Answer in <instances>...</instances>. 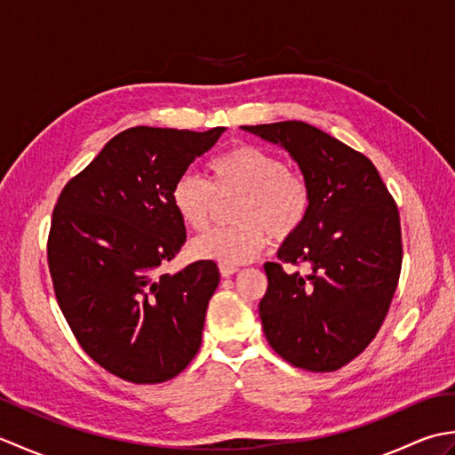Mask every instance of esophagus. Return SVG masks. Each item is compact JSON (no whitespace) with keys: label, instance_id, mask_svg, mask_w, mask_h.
Masks as SVG:
<instances>
[{"label":"esophagus","instance_id":"1","mask_svg":"<svg viewBox=\"0 0 455 455\" xmlns=\"http://www.w3.org/2000/svg\"><path fill=\"white\" fill-rule=\"evenodd\" d=\"M236 272H238L236 266H220V275L222 277H230V275H235Z\"/></svg>","mask_w":455,"mask_h":455}]
</instances>
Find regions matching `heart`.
Listing matches in <instances>:
<instances>
[{
	"label": "heart",
	"instance_id": "heart-1",
	"mask_svg": "<svg viewBox=\"0 0 455 455\" xmlns=\"http://www.w3.org/2000/svg\"><path fill=\"white\" fill-rule=\"evenodd\" d=\"M211 183L193 172L173 181L172 207L186 227L201 233L211 225L217 199L238 196L236 227L217 228L196 238L191 252L220 266H240L264 252L267 236L293 238L311 211V189L282 158L250 144L230 148L209 162Z\"/></svg>",
	"mask_w": 455,
	"mask_h": 455
}]
</instances>
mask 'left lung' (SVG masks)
<instances>
[{
    "mask_svg": "<svg viewBox=\"0 0 455 455\" xmlns=\"http://www.w3.org/2000/svg\"><path fill=\"white\" fill-rule=\"evenodd\" d=\"M246 132L289 152L311 189L301 230L264 266L259 318L269 346L295 367L334 371L370 344L397 289L403 246L399 211L370 158L303 121ZM282 263L305 265L307 275Z\"/></svg>",
    "mask_w": 455,
    "mask_h": 455,
    "instance_id": "1",
    "label": "left lung"
}]
</instances>
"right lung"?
<instances>
[{"instance_id":"obj_1","label":"right lung","mask_w":455,"mask_h":455,"mask_svg":"<svg viewBox=\"0 0 455 455\" xmlns=\"http://www.w3.org/2000/svg\"><path fill=\"white\" fill-rule=\"evenodd\" d=\"M222 132L127 129L58 197L48 235L56 301L84 352L124 381H168L201 346L217 264L199 259L173 275L160 266L186 243L173 181Z\"/></svg>"}]
</instances>
